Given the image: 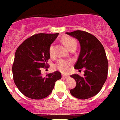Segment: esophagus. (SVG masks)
Instances as JSON below:
<instances>
[{
	"label": "esophagus",
	"mask_w": 120,
	"mask_h": 120,
	"mask_svg": "<svg viewBox=\"0 0 120 120\" xmlns=\"http://www.w3.org/2000/svg\"><path fill=\"white\" fill-rule=\"evenodd\" d=\"M62 77H63V78L67 79V78H69V76L65 75H62Z\"/></svg>",
	"instance_id": "34e87169"
}]
</instances>
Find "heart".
<instances>
[{"instance_id":"1","label":"heart","mask_w":120,"mask_h":120,"mask_svg":"<svg viewBox=\"0 0 120 120\" xmlns=\"http://www.w3.org/2000/svg\"><path fill=\"white\" fill-rule=\"evenodd\" d=\"M63 41L64 44L66 45V46L70 50L74 47H76V42L73 38H71V37H65L63 39ZM54 48H55V47L53 44H52L50 46L49 53L51 56L53 55L54 53ZM70 65H71V62L70 61L65 60V59H63V58H60L57 60V63H55V67L62 73H67L70 70Z\"/></svg>"}]
</instances>
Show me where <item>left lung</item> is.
<instances>
[{
  "label": "left lung",
  "instance_id": "1",
  "mask_svg": "<svg viewBox=\"0 0 120 120\" xmlns=\"http://www.w3.org/2000/svg\"><path fill=\"white\" fill-rule=\"evenodd\" d=\"M66 34L77 39L80 44V53L74 68H85L82 76L71 75L76 85L70 93L78 99H89L100 92L107 78L109 63L105 51L97 38L87 32L77 30Z\"/></svg>",
  "mask_w": 120,
  "mask_h": 120
}]
</instances>
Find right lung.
Segmentation results:
<instances>
[{
  "label": "right lung",
  "mask_w": 120,
  "mask_h": 120,
  "mask_svg": "<svg viewBox=\"0 0 120 120\" xmlns=\"http://www.w3.org/2000/svg\"><path fill=\"white\" fill-rule=\"evenodd\" d=\"M58 33H39L26 39L16 49L13 63V81L19 91L28 98L42 99L52 92L55 82L62 78L60 72L41 75L50 58L49 48Z\"/></svg>",
  "instance_id": "1"
}]
</instances>
